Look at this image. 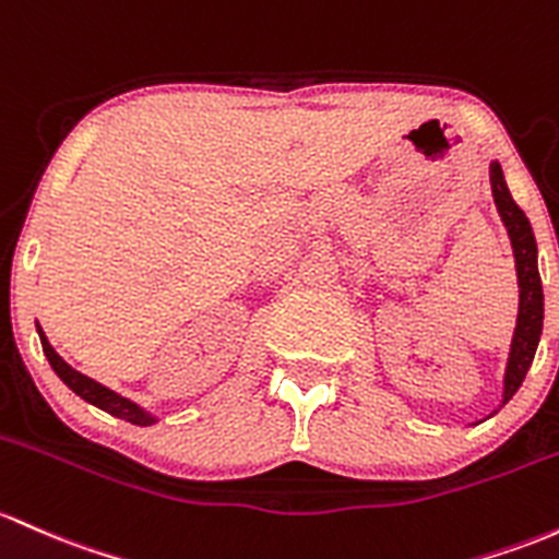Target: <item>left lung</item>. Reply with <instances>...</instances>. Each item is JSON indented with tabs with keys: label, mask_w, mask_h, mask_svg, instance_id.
I'll use <instances>...</instances> for the list:
<instances>
[{
	"label": "left lung",
	"mask_w": 559,
	"mask_h": 559,
	"mask_svg": "<svg viewBox=\"0 0 559 559\" xmlns=\"http://www.w3.org/2000/svg\"><path fill=\"white\" fill-rule=\"evenodd\" d=\"M490 188H493V201L499 206L501 219H504L509 238H512L514 262H518V284H520V312H518V329L512 336V353H509L507 379H504V401L518 392L523 384L525 373H528L533 355H536L538 340H542L544 326V292H542V275H538V251L533 228L525 217V212L514 204L509 195V188L501 175L499 164H490Z\"/></svg>",
	"instance_id": "obj_1"
}]
</instances>
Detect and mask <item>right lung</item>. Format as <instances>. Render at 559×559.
<instances>
[{
  "label": "right lung",
  "instance_id": "obj_1",
  "mask_svg": "<svg viewBox=\"0 0 559 559\" xmlns=\"http://www.w3.org/2000/svg\"><path fill=\"white\" fill-rule=\"evenodd\" d=\"M39 340H41V349H45L47 360H50V366L55 369V373H58V377L63 379V382L69 384L73 392H76V395H82L84 401L92 403V406H97V408L108 411V414L119 416V419L132 421V425H140V427L153 425V419H151L148 414H145L143 408H138V406H134V403L127 401V397L116 395L114 390H108V388H103V384L92 382V379L84 377V373L73 371L71 366L66 364V360L60 358L58 353H55L50 342H47V336L41 334V329H39Z\"/></svg>",
  "mask_w": 559,
  "mask_h": 559
}]
</instances>
